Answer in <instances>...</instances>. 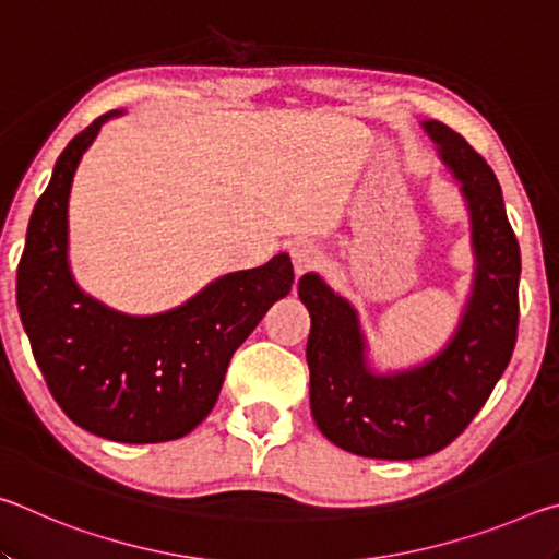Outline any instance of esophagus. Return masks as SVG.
I'll use <instances>...</instances> for the list:
<instances>
[{
	"mask_svg": "<svg viewBox=\"0 0 559 559\" xmlns=\"http://www.w3.org/2000/svg\"><path fill=\"white\" fill-rule=\"evenodd\" d=\"M290 259H293V271H296V276H302V273L318 269L320 259H323V253L316 243H308V241H300L290 249Z\"/></svg>",
	"mask_w": 559,
	"mask_h": 559,
	"instance_id": "obj_1",
	"label": "esophagus"
}]
</instances>
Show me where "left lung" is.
Here are the masks:
<instances>
[{"label":"left lung","instance_id":"1","mask_svg":"<svg viewBox=\"0 0 559 559\" xmlns=\"http://www.w3.org/2000/svg\"><path fill=\"white\" fill-rule=\"evenodd\" d=\"M421 128L461 185L476 261L449 343L419 365L377 372L353 302L318 273L298 281L310 313V412L323 437L367 459L409 461L449 447L493 392L518 337L520 246L493 169L443 122Z\"/></svg>","mask_w":559,"mask_h":559}]
</instances>
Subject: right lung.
<instances>
[{
	"label": "right lung",
	"instance_id": "obj_1",
	"mask_svg": "<svg viewBox=\"0 0 559 559\" xmlns=\"http://www.w3.org/2000/svg\"><path fill=\"white\" fill-rule=\"evenodd\" d=\"M110 110L79 132L36 202L16 302L46 384L71 421L120 443L173 441L214 409L226 367L273 302L288 296V253L212 281L182 306L128 316L88 296L69 263L73 175Z\"/></svg>",
	"mask_w": 559,
	"mask_h": 559
}]
</instances>
